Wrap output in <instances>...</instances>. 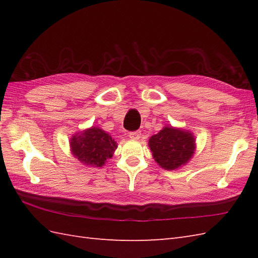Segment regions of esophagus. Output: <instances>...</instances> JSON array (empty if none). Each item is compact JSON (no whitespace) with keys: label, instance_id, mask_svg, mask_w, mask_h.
Wrapping results in <instances>:
<instances>
[{"label":"esophagus","instance_id":"esophagus-1","mask_svg":"<svg viewBox=\"0 0 258 258\" xmlns=\"http://www.w3.org/2000/svg\"><path fill=\"white\" fill-rule=\"evenodd\" d=\"M128 136H130V139L138 141L141 139V132H139V131H136V132H131Z\"/></svg>","mask_w":258,"mask_h":258}]
</instances>
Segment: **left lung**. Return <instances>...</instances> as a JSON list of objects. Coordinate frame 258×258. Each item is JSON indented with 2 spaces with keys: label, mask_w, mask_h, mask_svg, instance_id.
I'll use <instances>...</instances> for the list:
<instances>
[{
  "label": "left lung",
  "mask_w": 258,
  "mask_h": 258,
  "mask_svg": "<svg viewBox=\"0 0 258 258\" xmlns=\"http://www.w3.org/2000/svg\"><path fill=\"white\" fill-rule=\"evenodd\" d=\"M153 158L158 166L174 171L186 165L196 151L195 135L188 130L165 125L149 140Z\"/></svg>",
  "instance_id": "obj_1"
}]
</instances>
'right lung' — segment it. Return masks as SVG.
Returning a JSON list of instances; mask_svg holds the SVG:
<instances>
[{
  "label": "right lung",
  "instance_id": "add662e5",
  "mask_svg": "<svg viewBox=\"0 0 258 258\" xmlns=\"http://www.w3.org/2000/svg\"><path fill=\"white\" fill-rule=\"evenodd\" d=\"M70 149L76 160L84 165L102 167L113 156L117 143L105 131L92 126L72 135Z\"/></svg>",
  "mask_w": 258,
  "mask_h": 258
}]
</instances>
